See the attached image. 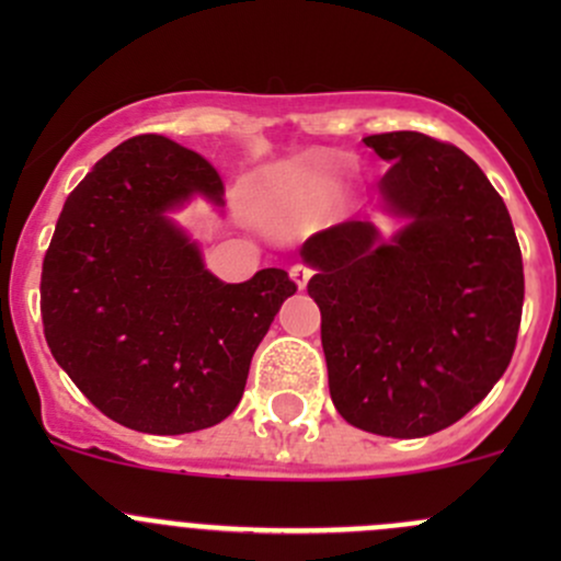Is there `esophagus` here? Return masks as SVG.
I'll list each match as a JSON object with an SVG mask.
<instances>
[{
	"label": "esophagus",
	"instance_id": "34e87169",
	"mask_svg": "<svg viewBox=\"0 0 561 561\" xmlns=\"http://www.w3.org/2000/svg\"><path fill=\"white\" fill-rule=\"evenodd\" d=\"M290 276H293V282H296L298 290H304V287L309 285V279H312V268H309V265H304V263H298V265H293V268H290Z\"/></svg>",
	"mask_w": 561,
	"mask_h": 561
}]
</instances>
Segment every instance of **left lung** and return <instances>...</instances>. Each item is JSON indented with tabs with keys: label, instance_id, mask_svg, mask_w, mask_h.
<instances>
[{
	"label": "left lung",
	"instance_id": "1",
	"mask_svg": "<svg viewBox=\"0 0 561 561\" xmlns=\"http://www.w3.org/2000/svg\"><path fill=\"white\" fill-rule=\"evenodd\" d=\"M364 144L390 162L380 208L401 228L386 239L350 219L301 247L328 388L355 428L428 437L480 404L511 364L522 249L505 201L461 149L410 129Z\"/></svg>",
	"mask_w": 561,
	"mask_h": 561
}]
</instances>
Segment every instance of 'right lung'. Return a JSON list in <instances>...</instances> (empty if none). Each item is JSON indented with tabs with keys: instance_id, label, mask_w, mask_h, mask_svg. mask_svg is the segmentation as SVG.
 I'll return each instance as SVG.
<instances>
[{
	"instance_id": "1",
	"label": "right lung",
	"mask_w": 561,
	"mask_h": 561,
	"mask_svg": "<svg viewBox=\"0 0 561 561\" xmlns=\"http://www.w3.org/2000/svg\"><path fill=\"white\" fill-rule=\"evenodd\" d=\"M192 197L225 206L219 173L162 138L124 140L70 192L43 260L45 342L111 421L144 434L217 426L296 293L287 271L228 285L175 225Z\"/></svg>"
}]
</instances>
